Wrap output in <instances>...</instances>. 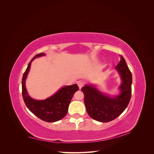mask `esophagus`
Segmentation results:
<instances>
[{"instance_id": "34e87169", "label": "esophagus", "mask_w": 154, "mask_h": 154, "mask_svg": "<svg viewBox=\"0 0 154 154\" xmlns=\"http://www.w3.org/2000/svg\"><path fill=\"white\" fill-rule=\"evenodd\" d=\"M77 84H78V87H79V88H82V87L84 85V84H85V83H84V82L83 81H82V80H78V82H77Z\"/></svg>"}]
</instances>
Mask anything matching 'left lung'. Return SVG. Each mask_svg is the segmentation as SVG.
<instances>
[{"instance_id": "left-lung-1", "label": "left lung", "mask_w": 154, "mask_h": 154, "mask_svg": "<svg viewBox=\"0 0 154 154\" xmlns=\"http://www.w3.org/2000/svg\"><path fill=\"white\" fill-rule=\"evenodd\" d=\"M121 78L119 93L111 96L101 91L96 85L90 83L82 88L88 114L100 122H111L127 108L131 97L132 77L125 60L120 55L119 63L115 67Z\"/></svg>"}]
</instances>
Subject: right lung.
I'll return each instance as SVG.
<instances>
[{
	"instance_id": "1",
	"label": "right lung",
	"mask_w": 154,
	"mask_h": 154,
	"mask_svg": "<svg viewBox=\"0 0 154 154\" xmlns=\"http://www.w3.org/2000/svg\"><path fill=\"white\" fill-rule=\"evenodd\" d=\"M44 56H45L44 53L35 56L31 59L23 74L22 80V96L27 109L32 114L44 122H56L63 118L67 114L69 105L74 94L78 91V87L77 84L63 86L53 95L45 100H38L32 98L26 89V80L30 71L32 62L35 58Z\"/></svg>"
}]
</instances>
